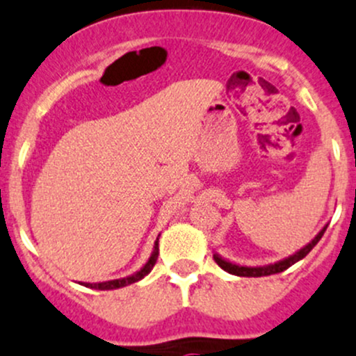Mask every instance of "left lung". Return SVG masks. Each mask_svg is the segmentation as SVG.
<instances>
[{"label":"left lung","mask_w":356,"mask_h":356,"mask_svg":"<svg viewBox=\"0 0 356 356\" xmlns=\"http://www.w3.org/2000/svg\"><path fill=\"white\" fill-rule=\"evenodd\" d=\"M327 225H324L321 228L319 234L316 235V237L312 238V241L309 242V244L302 247L300 250H297V252H293L291 256L285 257V259H280L276 261V263L273 264H264V266H244V264H237V263H232V261L225 259V257L220 256L218 252L213 254V259H215V263L218 264L220 268L225 269L227 273H230V275H235V276H247V278H257V276H269V275H276V273H282L288 269L290 266H293L295 263H298L300 259H304L307 254L310 252V250L316 247L317 242L323 238L324 232H326Z\"/></svg>","instance_id":"left-lung-1"}]
</instances>
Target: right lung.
Wrapping results in <instances>:
<instances>
[{
  "label": "right lung",
  "instance_id": "1",
  "mask_svg": "<svg viewBox=\"0 0 356 356\" xmlns=\"http://www.w3.org/2000/svg\"><path fill=\"white\" fill-rule=\"evenodd\" d=\"M160 237V235H159ZM159 237H156L155 244H153V250H152V256L148 257V261L145 263L143 268L138 269L136 273L133 275L126 276V278H119V280H109V282H100V283H81L83 286L93 288V290H115V288H122V286H128L131 283H136L140 280H143L145 276L152 271L153 266L156 263V257H159Z\"/></svg>",
  "mask_w": 356,
  "mask_h": 356
}]
</instances>
